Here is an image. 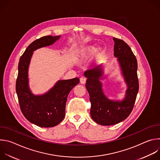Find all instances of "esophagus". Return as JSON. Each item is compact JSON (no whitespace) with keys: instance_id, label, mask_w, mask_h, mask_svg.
Returning <instances> with one entry per match:
<instances>
[{"instance_id":"esophagus-1","label":"esophagus","mask_w":160,"mask_h":160,"mask_svg":"<svg viewBox=\"0 0 160 160\" xmlns=\"http://www.w3.org/2000/svg\"><path fill=\"white\" fill-rule=\"evenodd\" d=\"M80 83L82 84H85V82H86V79L84 78V77H81L80 79Z\"/></svg>"}]
</instances>
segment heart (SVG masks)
<instances>
[{"label":"heart","instance_id":"1","mask_svg":"<svg viewBox=\"0 0 160 160\" xmlns=\"http://www.w3.org/2000/svg\"><path fill=\"white\" fill-rule=\"evenodd\" d=\"M95 52H96L95 59L97 61H99L104 57L106 50L102 48H100L96 50V48L93 45H87L80 47L76 52L77 61L79 63L83 62L92 56Z\"/></svg>","mask_w":160,"mask_h":160}]
</instances>
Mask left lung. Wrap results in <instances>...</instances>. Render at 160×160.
<instances>
[{"instance_id": "8db88e82", "label": "left lung", "mask_w": 160, "mask_h": 160, "mask_svg": "<svg viewBox=\"0 0 160 160\" xmlns=\"http://www.w3.org/2000/svg\"><path fill=\"white\" fill-rule=\"evenodd\" d=\"M114 56L117 58L121 74L127 85L124 98L120 100L108 99L105 95L101 80L106 78L103 65L84 73L87 78L85 85L91 102L90 116L101 125H113L125 120L132 112L139 91L138 61L130 48L123 40L112 38Z\"/></svg>"}]
</instances>
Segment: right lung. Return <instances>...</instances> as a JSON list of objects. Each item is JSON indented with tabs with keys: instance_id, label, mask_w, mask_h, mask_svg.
Masks as SVG:
<instances>
[{
	"instance_id": "obj_1",
	"label": "right lung",
	"mask_w": 160,
	"mask_h": 160,
	"mask_svg": "<svg viewBox=\"0 0 160 160\" xmlns=\"http://www.w3.org/2000/svg\"><path fill=\"white\" fill-rule=\"evenodd\" d=\"M60 37L48 35L33 41L21 56L18 64L16 90L21 112L30 122L40 127H52L63 120L68 96L80 82L78 78L59 80L41 95L33 94L30 88L28 68L33 51L52 45Z\"/></svg>"
}]
</instances>
